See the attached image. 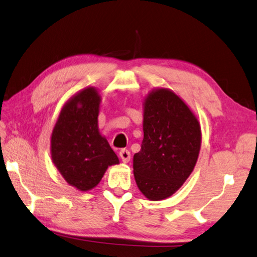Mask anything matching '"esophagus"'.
I'll return each mask as SVG.
<instances>
[{
	"mask_svg": "<svg viewBox=\"0 0 257 257\" xmlns=\"http://www.w3.org/2000/svg\"><path fill=\"white\" fill-rule=\"evenodd\" d=\"M120 158L122 159V161L124 162V164H127V162H129L130 161V152L128 150H125V149H122L121 151H120Z\"/></svg>",
	"mask_w": 257,
	"mask_h": 257,
	"instance_id": "esophagus-1",
	"label": "esophagus"
}]
</instances>
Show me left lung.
I'll return each mask as SVG.
<instances>
[{
	"instance_id": "obj_1",
	"label": "left lung",
	"mask_w": 257,
	"mask_h": 257,
	"mask_svg": "<svg viewBox=\"0 0 257 257\" xmlns=\"http://www.w3.org/2000/svg\"><path fill=\"white\" fill-rule=\"evenodd\" d=\"M142 148L134 156V176L149 200L169 198L197 164L201 146L200 123L181 97L158 88L143 103Z\"/></svg>"
}]
</instances>
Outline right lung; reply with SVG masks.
I'll list each match as a JSON object with an SVG mask.
<instances>
[{
    "mask_svg": "<svg viewBox=\"0 0 257 257\" xmlns=\"http://www.w3.org/2000/svg\"><path fill=\"white\" fill-rule=\"evenodd\" d=\"M100 95L87 87L71 97L59 113L51 134V158L71 186L89 191L119 158L98 129Z\"/></svg>",
    "mask_w": 257,
    "mask_h": 257,
    "instance_id": "1",
    "label": "right lung"
}]
</instances>
